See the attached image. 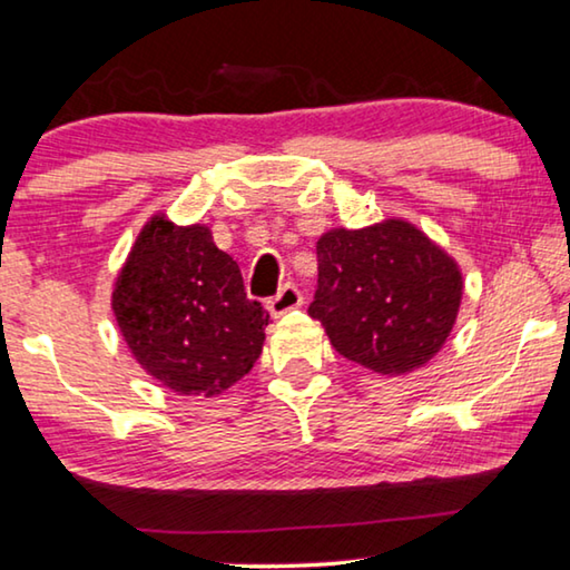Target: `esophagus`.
<instances>
[{
  "label": "esophagus",
  "instance_id": "esophagus-1",
  "mask_svg": "<svg viewBox=\"0 0 570 570\" xmlns=\"http://www.w3.org/2000/svg\"><path fill=\"white\" fill-rule=\"evenodd\" d=\"M301 305H303L301 291H297L293 283H287V285L279 287V293L275 297H269L267 308H269V313L275 315V318H279V315H285V313H291L295 308H301Z\"/></svg>",
  "mask_w": 570,
  "mask_h": 570
}]
</instances>
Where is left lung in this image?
I'll use <instances>...</instances> for the list:
<instances>
[{"label": "left lung", "mask_w": 570, "mask_h": 570, "mask_svg": "<svg viewBox=\"0 0 570 570\" xmlns=\"http://www.w3.org/2000/svg\"><path fill=\"white\" fill-rule=\"evenodd\" d=\"M318 291L308 313L336 352L382 376L425 366L456 326L459 262L423 229L387 216L364 229L323 232Z\"/></svg>", "instance_id": "obj_1"}]
</instances>
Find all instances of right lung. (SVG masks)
Here are the masks:
<instances>
[{
  "label": "right lung",
  "instance_id": "1",
  "mask_svg": "<svg viewBox=\"0 0 570 570\" xmlns=\"http://www.w3.org/2000/svg\"><path fill=\"white\" fill-rule=\"evenodd\" d=\"M111 311L137 364L178 395L216 397L249 374L269 313L244 293L212 226L147 218L111 285Z\"/></svg>",
  "mask_w": 570,
  "mask_h": 570
}]
</instances>
